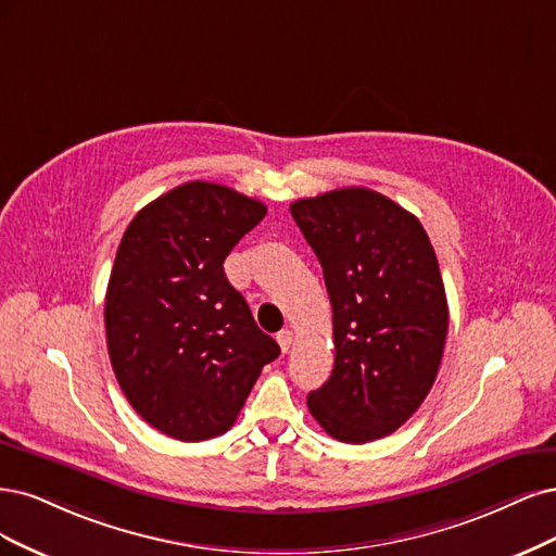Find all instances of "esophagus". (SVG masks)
<instances>
[{"label":"esophagus","instance_id":"1","mask_svg":"<svg viewBox=\"0 0 556 556\" xmlns=\"http://www.w3.org/2000/svg\"><path fill=\"white\" fill-rule=\"evenodd\" d=\"M277 342H279L281 353H286V351L291 349V344H293V332H291V330H281V332H277Z\"/></svg>","mask_w":556,"mask_h":556}]
</instances>
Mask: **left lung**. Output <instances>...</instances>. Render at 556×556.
Returning <instances> with one entry per match:
<instances>
[{
  "label": "left lung",
  "instance_id": "8db88e82",
  "mask_svg": "<svg viewBox=\"0 0 556 556\" xmlns=\"http://www.w3.org/2000/svg\"><path fill=\"white\" fill-rule=\"evenodd\" d=\"M291 214L332 304L334 369L307 395L312 416L344 443L392 434L443 357L447 300L432 242L418 217L365 187L300 199Z\"/></svg>",
  "mask_w": 556,
  "mask_h": 556
}]
</instances>
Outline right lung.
Wrapping results in <instances>:
<instances>
[{
    "instance_id": "obj_1",
    "label": "right lung",
    "mask_w": 556,
    "mask_h": 556,
    "mask_svg": "<svg viewBox=\"0 0 556 556\" xmlns=\"http://www.w3.org/2000/svg\"><path fill=\"white\" fill-rule=\"evenodd\" d=\"M267 207L214 182H187L142 207L117 247L105 339L124 397L177 441L232 427L279 355L232 289L224 261Z\"/></svg>"
}]
</instances>
